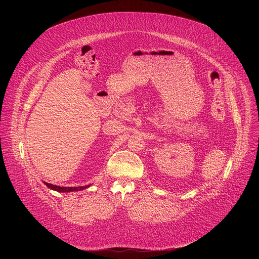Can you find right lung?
I'll return each instance as SVG.
<instances>
[{
    "label": "right lung",
    "mask_w": 259,
    "mask_h": 259,
    "mask_svg": "<svg viewBox=\"0 0 259 259\" xmlns=\"http://www.w3.org/2000/svg\"><path fill=\"white\" fill-rule=\"evenodd\" d=\"M47 188L53 190V191H56V192H59V193H70V192H78V191H82V190H85L87 188H89L90 186H85V187H75V188H66V187H58V186H54V184H50V183H47V182H44Z\"/></svg>",
    "instance_id": "obj_1"
}]
</instances>
